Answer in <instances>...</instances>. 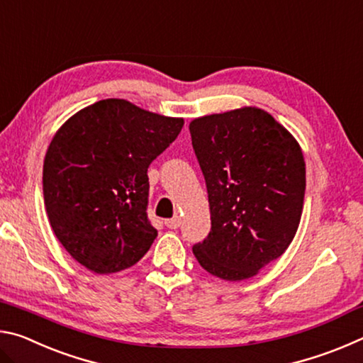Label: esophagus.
Masks as SVG:
<instances>
[{"instance_id":"obj_1","label":"esophagus","mask_w":363,"mask_h":363,"mask_svg":"<svg viewBox=\"0 0 363 363\" xmlns=\"http://www.w3.org/2000/svg\"><path fill=\"white\" fill-rule=\"evenodd\" d=\"M164 225L168 227V229H177V227L181 225V219L179 218H171V219H167L164 220Z\"/></svg>"}]
</instances>
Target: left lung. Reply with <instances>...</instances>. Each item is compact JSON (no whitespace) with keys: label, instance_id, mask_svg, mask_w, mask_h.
<instances>
[{"label":"left lung","instance_id":"8db88e82","mask_svg":"<svg viewBox=\"0 0 363 363\" xmlns=\"http://www.w3.org/2000/svg\"><path fill=\"white\" fill-rule=\"evenodd\" d=\"M189 130L211 213V230L194 255L214 277H253L285 253L298 230L306 190L301 147L256 107L201 116Z\"/></svg>","mask_w":363,"mask_h":363}]
</instances>
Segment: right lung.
<instances>
[{"label":"right lung","instance_id":"1","mask_svg":"<svg viewBox=\"0 0 363 363\" xmlns=\"http://www.w3.org/2000/svg\"><path fill=\"white\" fill-rule=\"evenodd\" d=\"M184 126L123 99L79 110L52 138L43 164L49 223L73 259L96 274L136 264L157 229L147 219L150 163Z\"/></svg>","mask_w":363,"mask_h":363}]
</instances>
